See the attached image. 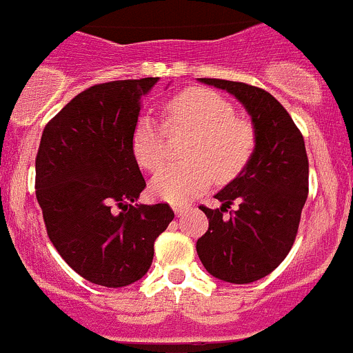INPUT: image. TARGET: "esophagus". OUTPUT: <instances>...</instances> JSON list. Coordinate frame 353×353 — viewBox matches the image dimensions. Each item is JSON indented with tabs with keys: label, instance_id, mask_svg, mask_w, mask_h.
I'll list each match as a JSON object with an SVG mask.
<instances>
[{
	"label": "esophagus",
	"instance_id": "1",
	"mask_svg": "<svg viewBox=\"0 0 353 353\" xmlns=\"http://www.w3.org/2000/svg\"><path fill=\"white\" fill-rule=\"evenodd\" d=\"M172 209H174V212H176L177 216H181V214H184V212H186V211H190V205H186V204H174Z\"/></svg>",
	"mask_w": 353,
	"mask_h": 353
}]
</instances>
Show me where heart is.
<instances>
[{
  "mask_svg": "<svg viewBox=\"0 0 353 353\" xmlns=\"http://www.w3.org/2000/svg\"><path fill=\"white\" fill-rule=\"evenodd\" d=\"M169 128L193 132L183 163L169 165L151 181L157 196L181 204L200 195L212 179L230 181L243 172L255 151L252 123L234 116V107L208 88H186L165 103ZM132 153L142 169L154 172L165 161V141L160 126L149 116L139 117L132 132Z\"/></svg>",
  "mask_w": 353,
  "mask_h": 353,
  "instance_id": "b5f03b06",
  "label": "heart"
}]
</instances>
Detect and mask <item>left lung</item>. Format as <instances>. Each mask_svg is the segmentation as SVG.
I'll return each instance as SVG.
<instances>
[{
  "label": "left lung",
  "mask_w": 353,
  "mask_h": 353,
  "mask_svg": "<svg viewBox=\"0 0 353 353\" xmlns=\"http://www.w3.org/2000/svg\"><path fill=\"white\" fill-rule=\"evenodd\" d=\"M225 90L252 117L255 151L252 160L214 199L220 209L202 205L209 228L196 241L205 271L227 283H252L271 274L294 244L307 199L304 139L290 114L268 91L221 79H199ZM236 201L238 209L223 212Z\"/></svg>",
  "instance_id": "obj_1"
}]
</instances>
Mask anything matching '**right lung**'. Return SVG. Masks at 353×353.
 I'll list each match as a JSON object with an SVG mask.
<instances>
[{"label": "right lung", "mask_w": 353, "mask_h": 353, "mask_svg": "<svg viewBox=\"0 0 353 353\" xmlns=\"http://www.w3.org/2000/svg\"><path fill=\"white\" fill-rule=\"evenodd\" d=\"M158 77L97 84L43 128L37 200L47 234L70 268L94 285H132L151 268L169 204H139L145 188L132 153L142 97Z\"/></svg>", "instance_id": "right-lung-1"}]
</instances>
